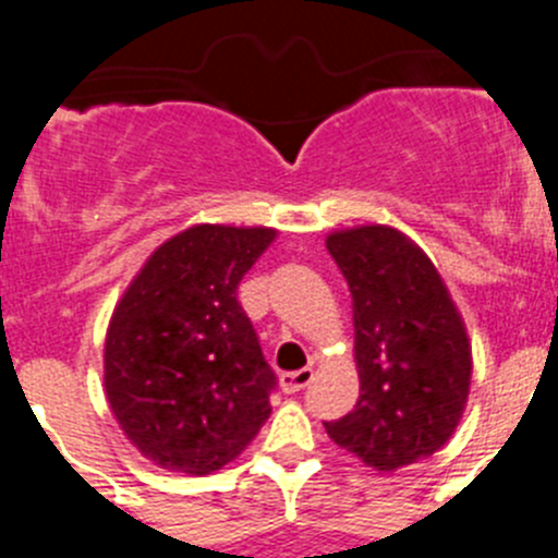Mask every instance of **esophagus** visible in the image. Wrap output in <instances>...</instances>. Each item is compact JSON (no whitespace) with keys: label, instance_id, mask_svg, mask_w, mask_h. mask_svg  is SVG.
Segmentation results:
<instances>
[{"label":"esophagus","instance_id":"1","mask_svg":"<svg viewBox=\"0 0 558 558\" xmlns=\"http://www.w3.org/2000/svg\"><path fill=\"white\" fill-rule=\"evenodd\" d=\"M311 381H313V371L311 367H302V371L283 373V376H280V389L291 395V392H300V389H305Z\"/></svg>","mask_w":558,"mask_h":558}]
</instances>
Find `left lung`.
Masks as SVG:
<instances>
[{
  "mask_svg": "<svg viewBox=\"0 0 558 558\" xmlns=\"http://www.w3.org/2000/svg\"><path fill=\"white\" fill-rule=\"evenodd\" d=\"M354 307L360 398L329 439L378 472L434 456L461 423L472 345L430 258L389 226L327 236Z\"/></svg>",
  "mask_w": 558,
  "mask_h": 558,
  "instance_id": "1",
  "label": "left lung"
}]
</instances>
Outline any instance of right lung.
I'll list each match as a JSON object with an SVG mask.
<instances>
[{"mask_svg": "<svg viewBox=\"0 0 558 558\" xmlns=\"http://www.w3.org/2000/svg\"><path fill=\"white\" fill-rule=\"evenodd\" d=\"M275 229L193 226L158 247L119 300L106 335V395L142 456L185 474L234 461L278 387L236 302Z\"/></svg>", "mask_w": 558, "mask_h": 558, "instance_id": "1", "label": "right lung"}]
</instances>
